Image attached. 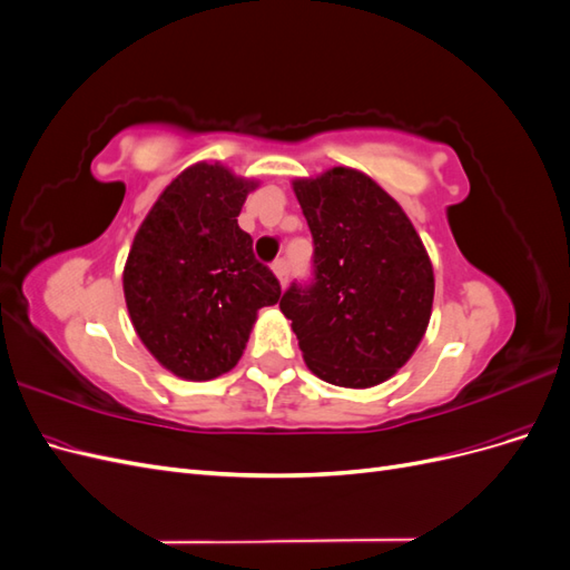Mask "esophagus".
Wrapping results in <instances>:
<instances>
[{
	"mask_svg": "<svg viewBox=\"0 0 570 570\" xmlns=\"http://www.w3.org/2000/svg\"><path fill=\"white\" fill-rule=\"evenodd\" d=\"M273 273H275V278H278V283L285 287V283H287V262L285 258H278V262H273Z\"/></svg>",
	"mask_w": 570,
	"mask_h": 570,
	"instance_id": "1",
	"label": "esophagus"
}]
</instances>
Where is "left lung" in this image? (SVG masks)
<instances>
[{"mask_svg": "<svg viewBox=\"0 0 570 570\" xmlns=\"http://www.w3.org/2000/svg\"><path fill=\"white\" fill-rule=\"evenodd\" d=\"M314 235V283L292 285V321L308 371L364 390L385 383L421 344L433 314L435 275L413 223L385 189L350 166L295 178Z\"/></svg>", "mask_w": 570, "mask_h": 570, "instance_id": "1", "label": "left lung"}]
</instances>
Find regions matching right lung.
<instances>
[{
	"label": "right lung",
	"instance_id": "add662e5",
	"mask_svg": "<svg viewBox=\"0 0 570 570\" xmlns=\"http://www.w3.org/2000/svg\"><path fill=\"white\" fill-rule=\"evenodd\" d=\"M258 183L218 161L185 168L137 228L124 295L137 337L185 381H212L243 356L256 314L281 299L237 226Z\"/></svg>",
	"mask_w": 570,
	"mask_h": 570
}]
</instances>
